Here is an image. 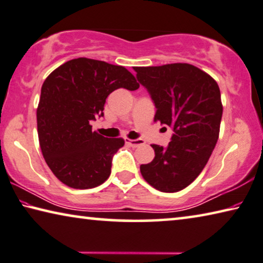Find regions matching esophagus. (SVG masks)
I'll return each instance as SVG.
<instances>
[{
    "mask_svg": "<svg viewBox=\"0 0 263 263\" xmlns=\"http://www.w3.org/2000/svg\"><path fill=\"white\" fill-rule=\"evenodd\" d=\"M126 143L130 145V147H133V148H136V147H139V145L143 144V141L142 140H126Z\"/></svg>",
    "mask_w": 263,
    "mask_h": 263,
    "instance_id": "34e87169",
    "label": "esophagus"
}]
</instances>
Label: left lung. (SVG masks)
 Wrapping results in <instances>:
<instances>
[{
	"instance_id": "left-lung-1",
	"label": "left lung",
	"mask_w": 263,
	"mask_h": 263,
	"mask_svg": "<svg viewBox=\"0 0 263 263\" xmlns=\"http://www.w3.org/2000/svg\"><path fill=\"white\" fill-rule=\"evenodd\" d=\"M135 71L156 108L155 121L174 130L165 148L152 145L155 158L140 166L141 174L158 191H180L203 171L217 144L222 116L220 89L212 77L190 64Z\"/></svg>"
}]
</instances>
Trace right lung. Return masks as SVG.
Wrapping results in <instances>:
<instances>
[{"label": "right lung", "instance_id": "add662e5", "mask_svg": "<svg viewBox=\"0 0 263 263\" xmlns=\"http://www.w3.org/2000/svg\"><path fill=\"white\" fill-rule=\"evenodd\" d=\"M139 87L123 66L88 58L72 59L47 77L37 108L38 139L46 164L60 182L85 190L109 177L124 141L99 135L89 122L103 116L106 99L115 89Z\"/></svg>", "mask_w": 263, "mask_h": 263}]
</instances>
